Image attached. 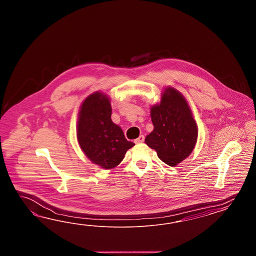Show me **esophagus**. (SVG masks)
I'll return each instance as SVG.
<instances>
[{
  "instance_id": "esophagus-1",
  "label": "esophagus",
  "mask_w": 256,
  "mask_h": 256,
  "mask_svg": "<svg viewBox=\"0 0 256 256\" xmlns=\"http://www.w3.org/2000/svg\"><path fill=\"white\" fill-rule=\"evenodd\" d=\"M144 140H145V137H144V135H140V137L134 140V142L135 144H142V142H144Z\"/></svg>"
}]
</instances>
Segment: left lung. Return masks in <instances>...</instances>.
<instances>
[{"mask_svg":"<svg viewBox=\"0 0 256 256\" xmlns=\"http://www.w3.org/2000/svg\"><path fill=\"white\" fill-rule=\"evenodd\" d=\"M150 118L154 130L145 138V144L168 166H174L185 160L194 150L198 130L180 92L168 88L160 104L152 107Z\"/></svg>","mask_w":256,"mask_h":256,"instance_id":"1","label":"left lung"}]
</instances>
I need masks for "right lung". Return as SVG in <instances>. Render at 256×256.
Returning <instances> with one entry per match:
<instances>
[{
  "label": "right lung",
  "instance_id": "right-lung-1",
  "mask_svg": "<svg viewBox=\"0 0 256 256\" xmlns=\"http://www.w3.org/2000/svg\"><path fill=\"white\" fill-rule=\"evenodd\" d=\"M112 108L104 94L95 92L83 102L78 121V140L92 162L100 168H116L135 144L111 119Z\"/></svg>",
  "mask_w": 256,
  "mask_h": 256
}]
</instances>
